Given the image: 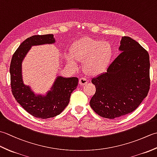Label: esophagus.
I'll list each match as a JSON object with an SVG mask.
<instances>
[{"mask_svg": "<svg viewBox=\"0 0 157 157\" xmlns=\"http://www.w3.org/2000/svg\"><path fill=\"white\" fill-rule=\"evenodd\" d=\"M87 83H88V80L86 78H81L80 79H79V84L80 85L84 86V85H86V84H87Z\"/></svg>", "mask_w": 157, "mask_h": 157, "instance_id": "34e87169", "label": "esophagus"}]
</instances>
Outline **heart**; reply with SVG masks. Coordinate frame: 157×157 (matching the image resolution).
Instances as JSON below:
<instances>
[{
	"mask_svg": "<svg viewBox=\"0 0 157 157\" xmlns=\"http://www.w3.org/2000/svg\"><path fill=\"white\" fill-rule=\"evenodd\" d=\"M113 55V50L109 42L85 38L73 44L71 52L66 54V59L71 65H75L77 60H84L85 71L89 75H96L107 69Z\"/></svg>",
	"mask_w": 157,
	"mask_h": 157,
	"instance_id": "b5f03b06",
	"label": "heart"
}]
</instances>
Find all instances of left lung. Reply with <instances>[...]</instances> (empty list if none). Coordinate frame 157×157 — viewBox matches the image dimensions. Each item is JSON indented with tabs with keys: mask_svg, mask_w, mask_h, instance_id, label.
Returning <instances> with one entry per match:
<instances>
[{
	"mask_svg": "<svg viewBox=\"0 0 157 157\" xmlns=\"http://www.w3.org/2000/svg\"><path fill=\"white\" fill-rule=\"evenodd\" d=\"M121 53L105 73L92 79L96 92L90 105L98 115L115 119L132 113L150 89L148 52L134 40L123 36Z\"/></svg>",
	"mask_w": 157,
	"mask_h": 157,
	"instance_id": "obj_1",
	"label": "left lung"
}]
</instances>
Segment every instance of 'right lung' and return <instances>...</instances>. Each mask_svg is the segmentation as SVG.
<instances>
[{"label":"right lung","mask_w":157,"mask_h":157,"mask_svg":"<svg viewBox=\"0 0 157 157\" xmlns=\"http://www.w3.org/2000/svg\"><path fill=\"white\" fill-rule=\"evenodd\" d=\"M52 34L35 35L23 41L13 54L11 65V86L15 100L32 116L48 119L59 115L68 105L72 92L76 89L78 78L58 76L51 90L46 95L35 94L29 86L23 84L21 63L32 46L53 44Z\"/></svg>","instance_id":"1"}]
</instances>
